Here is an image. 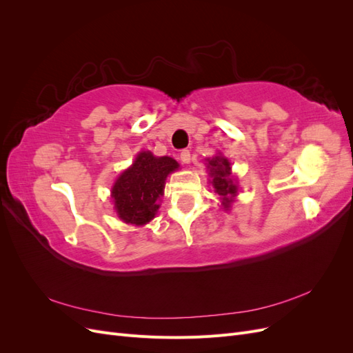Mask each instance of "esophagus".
Here are the masks:
<instances>
[{
  "mask_svg": "<svg viewBox=\"0 0 353 353\" xmlns=\"http://www.w3.org/2000/svg\"><path fill=\"white\" fill-rule=\"evenodd\" d=\"M179 159H181V162H183V163H190V162H191V154H190V150H183V152H181Z\"/></svg>",
  "mask_w": 353,
  "mask_h": 353,
  "instance_id": "esophagus-1",
  "label": "esophagus"
}]
</instances>
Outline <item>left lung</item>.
Segmentation results:
<instances>
[{"instance_id": "left-lung-1", "label": "left lung", "mask_w": 353, "mask_h": 353, "mask_svg": "<svg viewBox=\"0 0 353 353\" xmlns=\"http://www.w3.org/2000/svg\"><path fill=\"white\" fill-rule=\"evenodd\" d=\"M210 168V176H212V185L215 188L216 193L222 197L223 206L228 208L231 203V197L237 194V185L232 183L231 179V166L227 159L221 156H215L212 160H209Z\"/></svg>"}]
</instances>
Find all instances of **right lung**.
I'll list each match as a JSON object with an SVG mask.
<instances>
[{
	"label": "right lung",
	"instance_id": "add662e5",
	"mask_svg": "<svg viewBox=\"0 0 353 353\" xmlns=\"http://www.w3.org/2000/svg\"><path fill=\"white\" fill-rule=\"evenodd\" d=\"M176 168L178 163L172 157H154L150 152L138 154L112 190L119 218L135 225L150 222L159 209V199L163 196L165 179Z\"/></svg>",
	"mask_w": 353,
	"mask_h": 353
}]
</instances>
